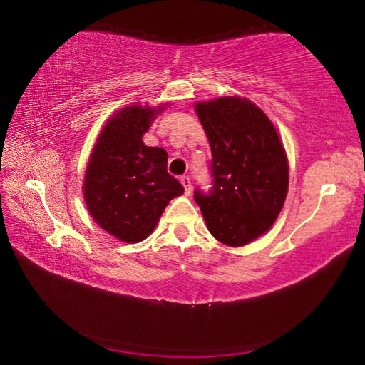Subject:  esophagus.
<instances>
[{"mask_svg":"<svg viewBox=\"0 0 365 365\" xmlns=\"http://www.w3.org/2000/svg\"><path fill=\"white\" fill-rule=\"evenodd\" d=\"M180 183L183 185V188H185V194H188L190 196V192H191V188H192V185H191V179L188 175H182L180 177Z\"/></svg>","mask_w":365,"mask_h":365,"instance_id":"1","label":"esophagus"}]
</instances>
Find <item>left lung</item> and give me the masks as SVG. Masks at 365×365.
<instances>
[{
	"instance_id": "left-lung-1",
	"label": "left lung",
	"mask_w": 365,
	"mask_h": 365,
	"mask_svg": "<svg viewBox=\"0 0 365 365\" xmlns=\"http://www.w3.org/2000/svg\"><path fill=\"white\" fill-rule=\"evenodd\" d=\"M211 148L208 191L196 188L210 233L244 245L267 232L287 194V160L274 124L247 99L219 98L196 106Z\"/></svg>"
}]
</instances>
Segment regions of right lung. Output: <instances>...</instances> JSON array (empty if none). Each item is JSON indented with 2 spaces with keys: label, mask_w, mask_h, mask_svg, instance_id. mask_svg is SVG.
<instances>
[{
  "label": "right lung",
  "mask_w": 365,
  "mask_h": 365,
  "mask_svg": "<svg viewBox=\"0 0 365 365\" xmlns=\"http://www.w3.org/2000/svg\"><path fill=\"white\" fill-rule=\"evenodd\" d=\"M162 108L125 107L110 120L86 171L83 197L93 219L124 242H138L154 230L169 200L183 192L168 173L163 148L143 143Z\"/></svg>",
  "instance_id": "add662e5"
}]
</instances>
